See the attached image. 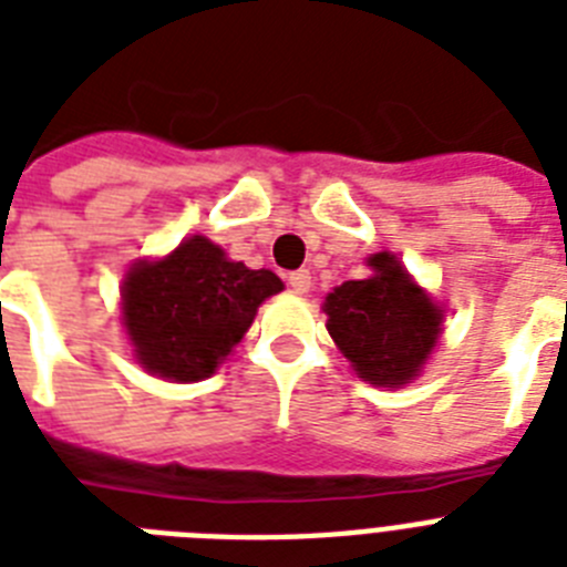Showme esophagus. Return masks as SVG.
Listing matches in <instances>:
<instances>
[{"instance_id":"obj_1","label":"esophagus","mask_w":567,"mask_h":567,"mask_svg":"<svg viewBox=\"0 0 567 567\" xmlns=\"http://www.w3.org/2000/svg\"><path fill=\"white\" fill-rule=\"evenodd\" d=\"M288 288H291L293 293H309L311 291V274L309 270H293V274H288Z\"/></svg>"}]
</instances>
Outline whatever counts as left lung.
<instances>
[{
	"instance_id": "left-lung-1",
	"label": "left lung",
	"mask_w": 567,
	"mask_h": 567,
	"mask_svg": "<svg viewBox=\"0 0 567 567\" xmlns=\"http://www.w3.org/2000/svg\"><path fill=\"white\" fill-rule=\"evenodd\" d=\"M368 267V279H350L327 297V329L364 382L400 388L439 344L444 311L391 252L371 256Z\"/></svg>"
}]
</instances>
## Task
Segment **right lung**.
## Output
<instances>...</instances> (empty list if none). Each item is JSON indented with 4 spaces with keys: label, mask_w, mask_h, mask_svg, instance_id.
Masks as SVG:
<instances>
[{
    "label": "right lung",
    "mask_w": 567,
    "mask_h": 567,
    "mask_svg": "<svg viewBox=\"0 0 567 567\" xmlns=\"http://www.w3.org/2000/svg\"><path fill=\"white\" fill-rule=\"evenodd\" d=\"M282 291L274 270H249L203 235L171 256L135 261L123 279V327L137 364L171 382L212 377L256 318Z\"/></svg>",
    "instance_id": "add662e5"
}]
</instances>
